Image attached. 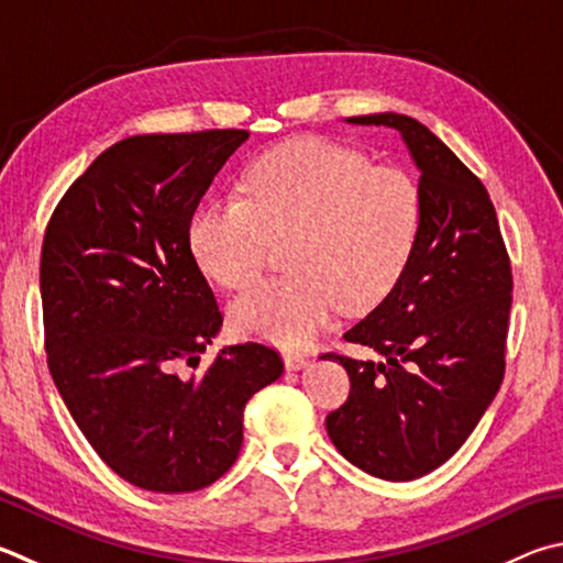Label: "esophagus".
Returning a JSON list of instances; mask_svg holds the SVG:
<instances>
[{
    "label": "esophagus",
    "mask_w": 563,
    "mask_h": 563,
    "mask_svg": "<svg viewBox=\"0 0 563 563\" xmlns=\"http://www.w3.org/2000/svg\"><path fill=\"white\" fill-rule=\"evenodd\" d=\"M283 362H285V369L295 372V369H302V366L308 364V356L300 354V352H285Z\"/></svg>",
    "instance_id": "obj_1"
}]
</instances>
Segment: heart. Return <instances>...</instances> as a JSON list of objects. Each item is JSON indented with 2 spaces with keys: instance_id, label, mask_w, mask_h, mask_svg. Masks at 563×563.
Returning a JSON list of instances; mask_svg holds the SVG:
<instances>
[{
  "instance_id": "heart-1",
  "label": "heart",
  "mask_w": 563,
  "mask_h": 563,
  "mask_svg": "<svg viewBox=\"0 0 563 563\" xmlns=\"http://www.w3.org/2000/svg\"><path fill=\"white\" fill-rule=\"evenodd\" d=\"M423 223L418 181L330 140H292L251 162L241 197L203 201L189 221L199 268L223 288L258 275L288 241L290 275L251 285L229 308L233 332L305 346L334 314L366 312L401 280Z\"/></svg>"
}]
</instances>
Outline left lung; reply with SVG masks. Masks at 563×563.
<instances>
[{"mask_svg":"<svg viewBox=\"0 0 563 563\" xmlns=\"http://www.w3.org/2000/svg\"><path fill=\"white\" fill-rule=\"evenodd\" d=\"M354 125L401 132L421 169L423 223L401 280L344 340L376 352L324 356L350 374L327 433L364 473L404 483L441 467L475 431L505 379L512 265L493 199L421 122L376 112Z\"/></svg>","mask_w":563,"mask_h":563,"instance_id":"obj_1","label":"left lung"}]
</instances>
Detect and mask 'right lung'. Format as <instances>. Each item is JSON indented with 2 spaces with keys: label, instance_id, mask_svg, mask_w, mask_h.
Here are the masks:
<instances>
[{
  "label": "right lung",
  "instance_id": "add662e5",
  "mask_svg": "<svg viewBox=\"0 0 563 563\" xmlns=\"http://www.w3.org/2000/svg\"><path fill=\"white\" fill-rule=\"evenodd\" d=\"M246 130L135 135L60 197L41 246L48 372L100 460L152 493H194L236 463L249 398L283 374L271 344L201 354L223 314L189 221Z\"/></svg>",
  "mask_w": 563,
  "mask_h": 563
}]
</instances>
